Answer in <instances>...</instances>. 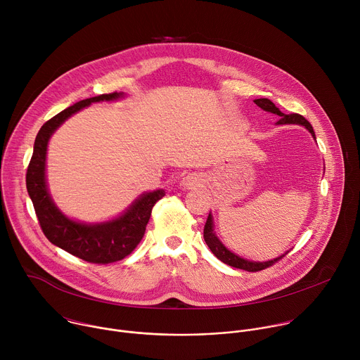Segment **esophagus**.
I'll return each instance as SVG.
<instances>
[{
	"mask_svg": "<svg viewBox=\"0 0 360 360\" xmlns=\"http://www.w3.org/2000/svg\"><path fill=\"white\" fill-rule=\"evenodd\" d=\"M200 176L198 174H188L181 179V188L184 189H193L200 185Z\"/></svg>",
	"mask_w": 360,
	"mask_h": 360,
	"instance_id": "obj_1",
	"label": "esophagus"
}]
</instances>
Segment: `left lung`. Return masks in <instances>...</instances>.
<instances>
[{"mask_svg": "<svg viewBox=\"0 0 360 360\" xmlns=\"http://www.w3.org/2000/svg\"><path fill=\"white\" fill-rule=\"evenodd\" d=\"M256 105H258L259 108H262L264 111L266 112H271V114H275V115H279V121L276 122V125H302L304 127L307 131H309L312 134V136L316 139L315 136V131L312 128V125L309 124V121H306L302 115L299 114H283L281 112V110L274 104V102L268 98H259V99H255L253 101ZM203 239L205 242H207V245L210 246V249L212 250V253L217 256V258L219 261H222L224 264L229 265V266H233V268H238V269H243V271H248V272H258V271H262V269H266L269 266H272L275 262H278L279 259H282L283 256L289 252H285L283 255L278 256V258L275 259H271V261H265V262H255V261H248V259H243L240 258L239 255L231 252L221 240L217 236L215 233V229H214V218L212 215L210 214L208 219H207V224H205V228H203Z\"/></svg>", "mask_w": 360, "mask_h": 360, "instance_id": "8db88e82", "label": "left lung"}]
</instances>
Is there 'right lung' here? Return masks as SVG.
Instances as JSON below:
<instances>
[{
	"instance_id": "add662e5",
	"label": "right lung",
	"mask_w": 360,
	"mask_h": 360,
	"mask_svg": "<svg viewBox=\"0 0 360 360\" xmlns=\"http://www.w3.org/2000/svg\"><path fill=\"white\" fill-rule=\"evenodd\" d=\"M124 96V92H112L86 98L46 121L37 134L27 169V191L46 239L91 264H112L128 256L141 242L153 205L165 196V191L157 189L141 193L120 217L107 222L85 224L74 221L60 211L49 195L45 178L46 148L53 134L82 108L94 102L117 101Z\"/></svg>"
}]
</instances>
